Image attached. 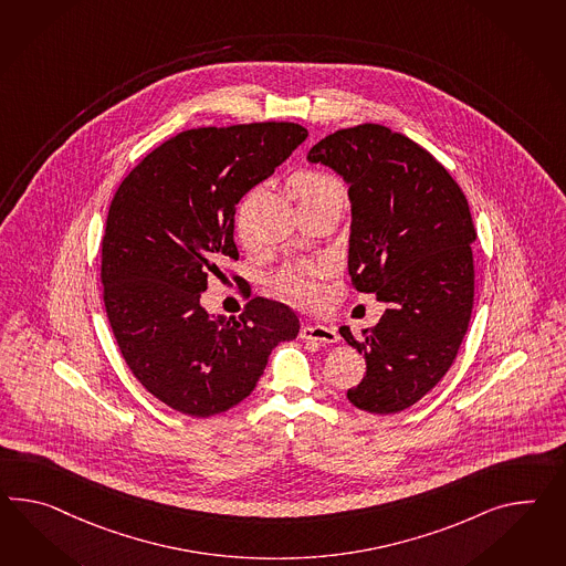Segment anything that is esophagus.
Segmentation results:
<instances>
[{
    "mask_svg": "<svg viewBox=\"0 0 566 566\" xmlns=\"http://www.w3.org/2000/svg\"><path fill=\"white\" fill-rule=\"evenodd\" d=\"M300 338L302 340H318V343H326L333 345L338 340V333L333 326H324V324H305L300 331Z\"/></svg>",
    "mask_w": 566,
    "mask_h": 566,
    "instance_id": "obj_1",
    "label": "esophagus"
}]
</instances>
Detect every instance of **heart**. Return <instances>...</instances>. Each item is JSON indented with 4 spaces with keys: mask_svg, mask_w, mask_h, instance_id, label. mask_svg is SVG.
Listing matches in <instances>:
<instances>
[{
    "mask_svg": "<svg viewBox=\"0 0 566 566\" xmlns=\"http://www.w3.org/2000/svg\"><path fill=\"white\" fill-rule=\"evenodd\" d=\"M334 189H340V187L331 176L316 175V172L300 175L293 180V192L297 201ZM279 290L297 304H312L318 300L319 285L314 273L295 266V269H287L283 275L279 276Z\"/></svg>",
    "mask_w": 566,
    "mask_h": 566,
    "instance_id": "b5f03b06",
    "label": "heart"
}]
</instances>
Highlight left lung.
<instances>
[{
	"mask_svg": "<svg viewBox=\"0 0 566 566\" xmlns=\"http://www.w3.org/2000/svg\"><path fill=\"white\" fill-rule=\"evenodd\" d=\"M348 187V275L386 312L363 331L365 377L350 405L396 415L448 374L474 304L476 230L464 192L439 161L381 125L336 130L307 151Z\"/></svg>",
	"mask_w": 566,
	"mask_h": 566,
	"instance_id": "obj_1",
	"label": "left lung"
}]
</instances>
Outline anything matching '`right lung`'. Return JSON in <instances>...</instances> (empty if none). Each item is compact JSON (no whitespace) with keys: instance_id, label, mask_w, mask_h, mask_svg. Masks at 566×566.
<instances>
[{"instance_id":"right-lung-1","label":"right lung","mask_w":566,"mask_h":566,"mask_svg":"<svg viewBox=\"0 0 566 566\" xmlns=\"http://www.w3.org/2000/svg\"><path fill=\"white\" fill-rule=\"evenodd\" d=\"M293 123L205 127L154 149L120 182L102 240L104 305L118 348L149 394L205 419L256 388L271 350L300 333L287 305L250 300L209 314L207 276L238 259L235 205L305 142Z\"/></svg>"}]
</instances>
